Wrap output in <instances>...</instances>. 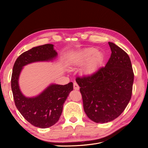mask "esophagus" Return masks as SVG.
<instances>
[{
	"instance_id": "esophagus-1",
	"label": "esophagus",
	"mask_w": 148,
	"mask_h": 148,
	"mask_svg": "<svg viewBox=\"0 0 148 148\" xmlns=\"http://www.w3.org/2000/svg\"><path fill=\"white\" fill-rule=\"evenodd\" d=\"M73 87H74V89L75 90H79L80 89V87L78 85V84H77L76 82H74L73 83Z\"/></svg>"
}]
</instances>
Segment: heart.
I'll list each match as a JSON object with an SVG mask.
<instances>
[{
	"instance_id": "b5f03b06",
	"label": "heart",
	"mask_w": 148,
	"mask_h": 148,
	"mask_svg": "<svg viewBox=\"0 0 148 148\" xmlns=\"http://www.w3.org/2000/svg\"><path fill=\"white\" fill-rule=\"evenodd\" d=\"M97 50L95 49L89 48L84 50L80 53L75 54L72 58V63L75 65H79L83 62H86L90 59L95 54ZM99 55L97 54L96 58L86 66L83 69V71L86 74H91L96 70L97 68V59Z\"/></svg>"
}]
</instances>
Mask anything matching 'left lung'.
<instances>
[{
  "label": "left lung",
  "mask_w": 148,
  "mask_h": 148,
  "mask_svg": "<svg viewBox=\"0 0 148 148\" xmlns=\"http://www.w3.org/2000/svg\"><path fill=\"white\" fill-rule=\"evenodd\" d=\"M112 54L104 67L92 75L77 77L83 108L96 123L110 122L125 109L131 98L134 73L128 54L108 42Z\"/></svg>",
  "instance_id": "8db88e82"
}]
</instances>
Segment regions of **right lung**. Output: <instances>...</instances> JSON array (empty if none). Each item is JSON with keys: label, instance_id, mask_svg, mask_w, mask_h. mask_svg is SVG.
<instances>
[{"label": "right lung", "instance_id": "obj_1", "mask_svg": "<svg viewBox=\"0 0 148 148\" xmlns=\"http://www.w3.org/2000/svg\"><path fill=\"white\" fill-rule=\"evenodd\" d=\"M57 56L53 44H44L23 53L13 66L11 89L15 106L25 119L36 127L49 128L59 121L64 104L73 90V83L51 84L40 95L28 98L23 95L20 89L19 76L24 66L36 62L52 60Z\"/></svg>", "mask_w": 148, "mask_h": 148}]
</instances>
